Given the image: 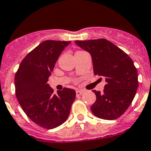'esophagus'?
<instances>
[{
  "label": "esophagus",
  "mask_w": 151,
  "mask_h": 151,
  "mask_svg": "<svg viewBox=\"0 0 151 151\" xmlns=\"http://www.w3.org/2000/svg\"><path fill=\"white\" fill-rule=\"evenodd\" d=\"M84 93V91L83 90H77L76 91V96H81L82 94Z\"/></svg>",
  "instance_id": "1"
}]
</instances>
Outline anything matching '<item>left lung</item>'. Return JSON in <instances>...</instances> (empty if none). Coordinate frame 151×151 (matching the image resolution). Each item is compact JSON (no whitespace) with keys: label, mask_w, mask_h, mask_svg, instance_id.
<instances>
[{"label":"left lung","mask_w":151,"mask_h":151,"mask_svg":"<svg viewBox=\"0 0 151 151\" xmlns=\"http://www.w3.org/2000/svg\"><path fill=\"white\" fill-rule=\"evenodd\" d=\"M90 53L94 74L105 78L104 92L93 91L96 101L91 106L96 117L116 119L130 106L138 89V72L133 60L123 50L105 39L76 40Z\"/></svg>","instance_id":"obj_1"}]
</instances>
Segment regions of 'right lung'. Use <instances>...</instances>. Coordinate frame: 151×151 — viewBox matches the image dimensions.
I'll return each instance as SVG.
<instances>
[{
    "label": "right lung",
    "instance_id": "right-lung-1",
    "mask_svg": "<svg viewBox=\"0 0 151 151\" xmlns=\"http://www.w3.org/2000/svg\"><path fill=\"white\" fill-rule=\"evenodd\" d=\"M70 41L45 40L28 53L15 76L16 96L27 116L37 125L53 129L68 118L76 91L53 92L47 83L56 61Z\"/></svg>",
    "mask_w": 151,
    "mask_h": 151
}]
</instances>
